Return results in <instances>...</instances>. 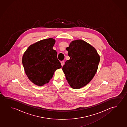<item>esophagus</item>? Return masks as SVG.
I'll use <instances>...</instances> for the list:
<instances>
[{
	"instance_id": "obj_1",
	"label": "esophagus",
	"mask_w": 127,
	"mask_h": 127,
	"mask_svg": "<svg viewBox=\"0 0 127 127\" xmlns=\"http://www.w3.org/2000/svg\"><path fill=\"white\" fill-rule=\"evenodd\" d=\"M61 64L62 66H63V65H64V61H61Z\"/></svg>"
}]
</instances>
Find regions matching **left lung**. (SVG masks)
<instances>
[{
  "instance_id": "8db88e82",
  "label": "left lung",
  "mask_w": 127,
  "mask_h": 127,
  "mask_svg": "<svg viewBox=\"0 0 127 127\" xmlns=\"http://www.w3.org/2000/svg\"><path fill=\"white\" fill-rule=\"evenodd\" d=\"M66 49L70 59L66 61L63 70L71 88H81L95 76L100 56L94 47L82 40L72 41Z\"/></svg>"
}]
</instances>
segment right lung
Segmentation results:
<instances>
[{"mask_svg": "<svg viewBox=\"0 0 127 127\" xmlns=\"http://www.w3.org/2000/svg\"><path fill=\"white\" fill-rule=\"evenodd\" d=\"M55 42L52 38L40 40L29 47L23 55L26 74L36 85L42 86L48 83L55 71L62 67L57 52L52 48Z\"/></svg>", "mask_w": 127, "mask_h": 127, "instance_id": "obj_1", "label": "right lung"}]
</instances>
